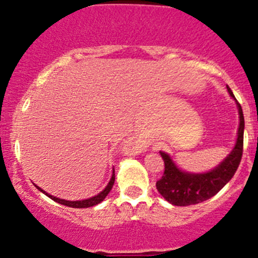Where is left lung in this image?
<instances>
[{
  "instance_id": "obj_1",
  "label": "left lung",
  "mask_w": 258,
  "mask_h": 258,
  "mask_svg": "<svg viewBox=\"0 0 258 258\" xmlns=\"http://www.w3.org/2000/svg\"><path fill=\"white\" fill-rule=\"evenodd\" d=\"M227 90L228 93L235 98L228 86ZM237 107L238 113H240V127H238L237 141H236L235 147L232 152L210 172H183L173 163L167 153L160 152L165 162V172L162 177L156 182V187L166 201L175 206H189V205L200 204L215 196L233 177L240 166L242 152H243L244 118L242 107L238 102Z\"/></svg>"
}]
</instances>
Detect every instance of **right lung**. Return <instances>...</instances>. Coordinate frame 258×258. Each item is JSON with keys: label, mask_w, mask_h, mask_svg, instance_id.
Returning a JSON list of instances; mask_svg holds the SVG:
<instances>
[{"label": "right lung", "mask_w": 258, "mask_h": 258, "mask_svg": "<svg viewBox=\"0 0 258 258\" xmlns=\"http://www.w3.org/2000/svg\"><path fill=\"white\" fill-rule=\"evenodd\" d=\"M114 183V170H113V175L112 177H111V181L108 182V184L106 186V188L103 189L102 192H100V194L97 195V196L95 197H91V199H87V200H82V201H66V200H62V199H57V197H53L51 196V195H48L47 192H45L43 189H41L40 187H37L38 189H40L41 192H43V194L46 195V196H48L49 199H52L53 201L58 202V204L61 205H64V206H69V207H74V209H87V207H92V206H96V205H98L100 202H102L103 200H105V197L107 196L108 194H110L111 188H112Z\"/></svg>", "instance_id": "1"}]
</instances>
